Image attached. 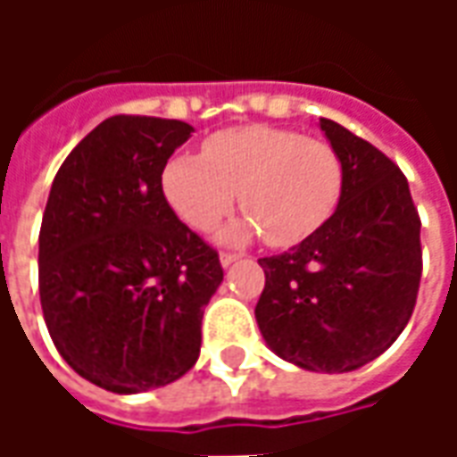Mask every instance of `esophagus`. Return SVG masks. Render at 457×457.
<instances>
[{"instance_id": "34e87169", "label": "esophagus", "mask_w": 457, "mask_h": 457, "mask_svg": "<svg viewBox=\"0 0 457 457\" xmlns=\"http://www.w3.org/2000/svg\"><path fill=\"white\" fill-rule=\"evenodd\" d=\"M237 259V252H222V254H220V264H222V267H229V264H235Z\"/></svg>"}]
</instances>
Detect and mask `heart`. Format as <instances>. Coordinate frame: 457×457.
<instances>
[{
	"mask_svg": "<svg viewBox=\"0 0 457 457\" xmlns=\"http://www.w3.org/2000/svg\"><path fill=\"white\" fill-rule=\"evenodd\" d=\"M343 188L345 166L333 144L267 124L215 131L203 141V156L173 154L161 170V193L188 228H215L239 190L247 222L225 237L239 242L262 232L271 247H291L323 228Z\"/></svg>",
	"mask_w": 457,
	"mask_h": 457,
	"instance_id": "obj_1",
	"label": "heart"
}]
</instances>
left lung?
<instances>
[{"instance_id":"8db88e82","label":"left lung","mask_w":457,"mask_h":457,"mask_svg":"<svg viewBox=\"0 0 457 457\" xmlns=\"http://www.w3.org/2000/svg\"><path fill=\"white\" fill-rule=\"evenodd\" d=\"M345 166L340 205L284 254L259 259L254 316L267 345L311 372H350L402 336L421 284V218L386 154L320 120Z\"/></svg>"}]
</instances>
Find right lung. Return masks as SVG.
Returning <instances> with one entry per match:
<instances>
[{
  "instance_id": "add662e5",
  "label": "right lung",
  "mask_w": 457,
  "mask_h": 457,
  "mask_svg": "<svg viewBox=\"0 0 457 457\" xmlns=\"http://www.w3.org/2000/svg\"><path fill=\"white\" fill-rule=\"evenodd\" d=\"M193 127L117 114L58 169L38 232V294L75 372L114 394L176 382L200 354L203 308L222 281L215 249L161 193Z\"/></svg>"
}]
</instances>
